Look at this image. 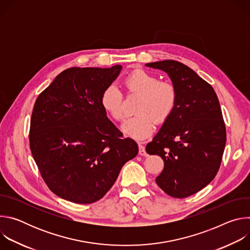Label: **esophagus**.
I'll return each mask as SVG.
<instances>
[{
  "label": "esophagus",
  "mask_w": 250,
  "mask_h": 250,
  "mask_svg": "<svg viewBox=\"0 0 250 250\" xmlns=\"http://www.w3.org/2000/svg\"><path fill=\"white\" fill-rule=\"evenodd\" d=\"M138 154L139 155H146V147H145V146L142 145V144H138Z\"/></svg>",
  "instance_id": "obj_1"
}]
</instances>
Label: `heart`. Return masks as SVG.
Returning a JSON list of instances; mask_svg holds the SVG:
<instances>
[{
	"label": "heart",
	"mask_w": 250,
	"mask_h": 250,
	"mask_svg": "<svg viewBox=\"0 0 250 250\" xmlns=\"http://www.w3.org/2000/svg\"><path fill=\"white\" fill-rule=\"evenodd\" d=\"M125 86L129 94L140 96L135 112L138 114L122 126V130L131 138L141 140L148 137L156 124H163L172 114L177 103L175 86L145 70H136L125 77ZM101 104L114 120L125 117L124 95L116 85L106 87L101 96Z\"/></svg>",
	"instance_id": "heart-1"
}]
</instances>
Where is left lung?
I'll return each instance as SVG.
<instances>
[{
  "mask_svg": "<svg viewBox=\"0 0 250 250\" xmlns=\"http://www.w3.org/2000/svg\"><path fill=\"white\" fill-rule=\"evenodd\" d=\"M146 66L166 72L177 90L174 111L146 146L148 154L164 161L155 181L169 196L186 198L209 184L221 166L227 132L220 102L212 87L181 62Z\"/></svg>",
  "mask_w": 250,
  "mask_h": 250,
  "instance_id": "8db88e82",
  "label": "left lung"
}]
</instances>
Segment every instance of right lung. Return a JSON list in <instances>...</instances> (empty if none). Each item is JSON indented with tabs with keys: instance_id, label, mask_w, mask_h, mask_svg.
I'll return each instance as SVG.
<instances>
[{
	"instance_id": "right-lung-1",
	"label": "right lung",
	"mask_w": 250,
	"mask_h": 250,
	"mask_svg": "<svg viewBox=\"0 0 250 250\" xmlns=\"http://www.w3.org/2000/svg\"><path fill=\"white\" fill-rule=\"evenodd\" d=\"M122 68L66 69L35 101L30 150L48 188L64 200L102 199L138 153L136 142L123 137L101 104L103 91Z\"/></svg>"
}]
</instances>
